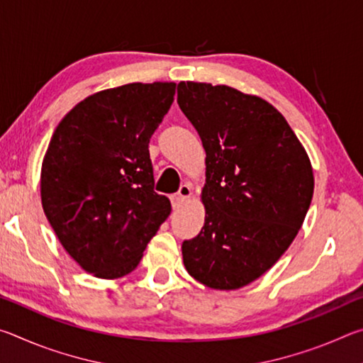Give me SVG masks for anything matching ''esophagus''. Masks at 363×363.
<instances>
[{
    "label": "esophagus",
    "mask_w": 363,
    "mask_h": 363,
    "mask_svg": "<svg viewBox=\"0 0 363 363\" xmlns=\"http://www.w3.org/2000/svg\"><path fill=\"white\" fill-rule=\"evenodd\" d=\"M192 194H194L192 192V186H190V184H184V186H181L179 192L171 195V203H173L174 208L181 206L182 203H186V201L190 199V196H192Z\"/></svg>",
    "instance_id": "obj_1"
}]
</instances>
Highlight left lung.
Returning a JSON list of instances; mask_svg holds the SVG:
<instances>
[{
    "mask_svg": "<svg viewBox=\"0 0 363 363\" xmlns=\"http://www.w3.org/2000/svg\"><path fill=\"white\" fill-rule=\"evenodd\" d=\"M177 104L206 152L205 224L182 243L195 280L238 290L298 235L314 194L309 155L272 104L225 84L181 82Z\"/></svg>",
    "mask_w": 363,
    "mask_h": 363,
    "instance_id": "8db88e82",
    "label": "left lung"
}]
</instances>
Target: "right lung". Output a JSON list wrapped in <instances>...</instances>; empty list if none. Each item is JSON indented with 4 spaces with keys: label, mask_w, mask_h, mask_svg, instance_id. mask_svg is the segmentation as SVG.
Listing matches in <instances>:
<instances>
[{
    "label": "right lung",
    "mask_w": 363,
    "mask_h": 363,
    "mask_svg": "<svg viewBox=\"0 0 363 363\" xmlns=\"http://www.w3.org/2000/svg\"><path fill=\"white\" fill-rule=\"evenodd\" d=\"M176 83H130L78 102L54 131L41 164V205L79 267L120 279L171 213L153 192L149 143Z\"/></svg>",
    "instance_id": "obj_1"
}]
</instances>
